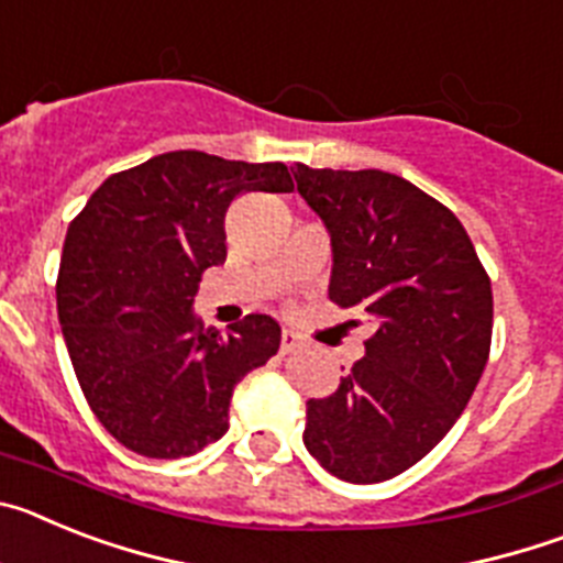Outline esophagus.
<instances>
[{
    "mask_svg": "<svg viewBox=\"0 0 563 563\" xmlns=\"http://www.w3.org/2000/svg\"><path fill=\"white\" fill-rule=\"evenodd\" d=\"M298 346H301V338H298L296 332H290V330L282 332V355H292Z\"/></svg>",
    "mask_w": 563,
    "mask_h": 563,
    "instance_id": "34e87169",
    "label": "esophagus"
}]
</instances>
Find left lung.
Listing matches in <instances>:
<instances>
[{"label":"left lung","instance_id":"8db88e82","mask_svg":"<svg viewBox=\"0 0 563 563\" xmlns=\"http://www.w3.org/2000/svg\"><path fill=\"white\" fill-rule=\"evenodd\" d=\"M298 194L332 236L330 301L369 312L366 355L307 400L305 445L332 476L386 482L434 449L490 355V278L454 211L397 174L298 163Z\"/></svg>","mask_w":563,"mask_h":563}]
</instances>
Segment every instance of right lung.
<instances>
[{"label": "right lung", "instance_id": "right-lung-1", "mask_svg": "<svg viewBox=\"0 0 563 563\" xmlns=\"http://www.w3.org/2000/svg\"><path fill=\"white\" fill-rule=\"evenodd\" d=\"M247 191H292L285 163L166 152L112 174L69 222L56 282L78 386L134 454L180 460L228 431L233 386L278 352L271 316L202 330L194 296L222 265L225 213Z\"/></svg>", "mask_w": 563, "mask_h": 563}]
</instances>
